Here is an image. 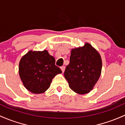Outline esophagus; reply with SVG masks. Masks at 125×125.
Instances as JSON below:
<instances>
[{
	"mask_svg": "<svg viewBox=\"0 0 125 125\" xmlns=\"http://www.w3.org/2000/svg\"><path fill=\"white\" fill-rule=\"evenodd\" d=\"M60 69H61L62 71V72H63V73L64 71H65V67L63 66H62L61 68H60Z\"/></svg>",
	"mask_w": 125,
	"mask_h": 125,
	"instance_id": "1",
	"label": "esophagus"
}]
</instances>
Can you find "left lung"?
<instances>
[{"label":"left lung","instance_id":"8db88e82","mask_svg":"<svg viewBox=\"0 0 125 125\" xmlns=\"http://www.w3.org/2000/svg\"><path fill=\"white\" fill-rule=\"evenodd\" d=\"M102 60L99 53L90 44L71 50L69 64L64 76L69 87L79 94L90 93L100 76Z\"/></svg>","mask_w":125,"mask_h":125}]
</instances>
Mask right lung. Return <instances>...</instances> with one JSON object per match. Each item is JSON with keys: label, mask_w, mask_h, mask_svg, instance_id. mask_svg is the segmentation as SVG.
I'll return each mask as SVG.
<instances>
[{"label": "right lung", "mask_w": 125, "mask_h": 125, "mask_svg": "<svg viewBox=\"0 0 125 125\" xmlns=\"http://www.w3.org/2000/svg\"><path fill=\"white\" fill-rule=\"evenodd\" d=\"M62 71L55 65V59L46 50H30L19 64V74L24 87L31 93L40 94L50 87L53 78Z\"/></svg>", "instance_id": "add662e5"}]
</instances>
